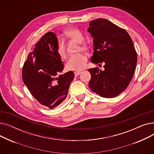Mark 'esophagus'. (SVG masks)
Listing matches in <instances>:
<instances>
[{
  "instance_id": "34e87169",
  "label": "esophagus",
  "mask_w": 154,
  "mask_h": 154,
  "mask_svg": "<svg viewBox=\"0 0 154 154\" xmlns=\"http://www.w3.org/2000/svg\"><path fill=\"white\" fill-rule=\"evenodd\" d=\"M80 74H81V72H80V71H76V72H74V75H75V77H76V76H78V75H80Z\"/></svg>"
}]
</instances>
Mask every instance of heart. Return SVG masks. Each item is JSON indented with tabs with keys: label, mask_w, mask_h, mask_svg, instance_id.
Returning <instances> with one entry per match:
<instances>
[{
	"label": "heart",
	"mask_w": 154,
	"mask_h": 154,
	"mask_svg": "<svg viewBox=\"0 0 154 154\" xmlns=\"http://www.w3.org/2000/svg\"><path fill=\"white\" fill-rule=\"evenodd\" d=\"M65 34L70 39L80 44V48L79 50H82L83 51H88L89 50V45L85 43H82L84 40V37L82 34V32L79 29H69L65 32ZM56 51L61 58H64L66 56V45H65L63 40L60 38L59 39L57 42ZM87 62V56L84 54H79L77 55H72L70 56L67 59L66 63V67L67 70H82L86 67Z\"/></svg>",
	"instance_id": "1"
}]
</instances>
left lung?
<instances>
[{
  "instance_id": "left-lung-1",
  "label": "left lung",
  "mask_w": 154,
  "mask_h": 154,
  "mask_svg": "<svg viewBox=\"0 0 154 154\" xmlns=\"http://www.w3.org/2000/svg\"><path fill=\"white\" fill-rule=\"evenodd\" d=\"M87 30L94 41L91 62L105 63L103 71L88 69V85L102 97H115L126 89L134 74L137 56L132 40L125 30L104 19L91 21Z\"/></svg>"
}]
</instances>
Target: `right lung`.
<instances>
[{
	"mask_svg": "<svg viewBox=\"0 0 154 154\" xmlns=\"http://www.w3.org/2000/svg\"><path fill=\"white\" fill-rule=\"evenodd\" d=\"M57 38L52 32L44 34L29 53L22 69V80L34 97L50 109L58 106L66 99L72 71L57 77L63 70V62L57 52Z\"/></svg>",
	"mask_w": 154,
	"mask_h": 154,
	"instance_id": "add662e5",
	"label": "right lung"
}]
</instances>
